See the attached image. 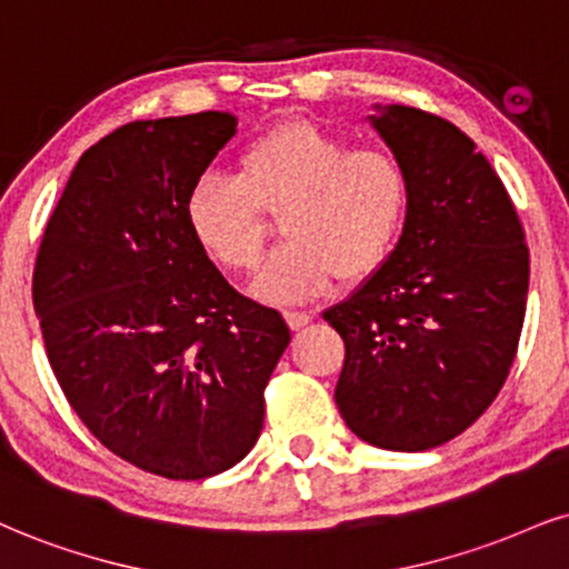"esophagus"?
<instances>
[{"instance_id":"1","label":"esophagus","mask_w":569,"mask_h":569,"mask_svg":"<svg viewBox=\"0 0 569 569\" xmlns=\"http://www.w3.org/2000/svg\"><path fill=\"white\" fill-rule=\"evenodd\" d=\"M284 319L290 329H303L308 321H311V313L308 311H284Z\"/></svg>"}]
</instances>
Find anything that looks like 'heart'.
<instances>
[{
	"label": "heart",
	"instance_id": "heart-1",
	"mask_svg": "<svg viewBox=\"0 0 569 569\" xmlns=\"http://www.w3.org/2000/svg\"><path fill=\"white\" fill-rule=\"evenodd\" d=\"M409 208V179L392 152L356 147L311 121L266 131L240 152L237 177L206 173L187 194L192 237L229 271L263 258L266 221L279 217L284 244L273 250L252 292L298 303L332 287L361 282L388 261Z\"/></svg>",
	"mask_w": 569,
	"mask_h": 569
}]
</instances>
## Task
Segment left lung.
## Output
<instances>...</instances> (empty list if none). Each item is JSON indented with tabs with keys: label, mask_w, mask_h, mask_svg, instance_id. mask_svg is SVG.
I'll use <instances>...</instances> for the list:
<instances>
[{
	"label": "left lung",
	"mask_w": 569,
	"mask_h": 569,
	"mask_svg": "<svg viewBox=\"0 0 569 569\" xmlns=\"http://www.w3.org/2000/svg\"><path fill=\"white\" fill-rule=\"evenodd\" d=\"M371 129L401 160L409 208L380 269L325 321L346 342L335 403L361 440L427 451L499 396L520 342L530 256L478 144L443 118L375 104Z\"/></svg>",
	"instance_id": "1"
}]
</instances>
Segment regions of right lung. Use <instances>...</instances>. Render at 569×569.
<instances>
[{
  "label": "right lung",
  "instance_id": "add662e5",
  "mask_svg": "<svg viewBox=\"0 0 569 569\" xmlns=\"http://www.w3.org/2000/svg\"><path fill=\"white\" fill-rule=\"evenodd\" d=\"M219 110L134 121L79 158L33 269L49 367L104 448L168 480L250 453L290 346L282 313L240 296L187 223V194L234 137Z\"/></svg>",
  "mask_w": 569,
  "mask_h": 569
}]
</instances>
